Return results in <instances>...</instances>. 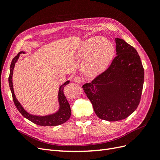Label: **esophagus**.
Returning a JSON list of instances; mask_svg holds the SVG:
<instances>
[{
	"mask_svg": "<svg viewBox=\"0 0 160 160\" xmlns=\"http://www.w3.org/2000/svg\"><path fill=\"white\" fill-rule=\"evenodd\" d=\"M83 78H82V77H81V76H75V77H74V79H73V81L75 82V83H81V82H82L83 81Z\"/></svg>",
	"mask_w": 160,
	"mask_h": 160,
	"instance_id": "obj_1",
	"label": "esophagus"
}]
</instances>
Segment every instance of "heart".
<instances>
[{
	"label": "heart",
	"mask_w": 160,
	"mask_h": 160,
	"mask_svg": "<svg viewBox=\"0 0 160 160\" xmlns=\"http://www.w3.org/2000/svg\"><path fill=\"white\" fill-rule=\"evenodd\" d=\"M114 53L115 48L111 41L103 38H92L85 42L79 57L84 61L86 73L95 75L107 69Z\"/></svg>",
	"instance_id": "b5f03b06"
}]
</instances>
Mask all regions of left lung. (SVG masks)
I'll list each match as a JSON object with an SVG mask.
<instances>
[{
	"mask_svg": "<svg viewBox=\"0 0 160 160\" xmlns=\"http://www.w3.org/2000/svg\"><path fill=\"white\" fill-rule=\"evenodd\" d=\"M116 56L108 68L83 89L98 117L116 122L137 109L142 93L144 69L134 47L115 38Z\"/></svg>",
	"mask_w": 160,
	"mask_h": 160,
	"instance_id": "8db88e82",
	"label": "left lung"
}]
</instances>
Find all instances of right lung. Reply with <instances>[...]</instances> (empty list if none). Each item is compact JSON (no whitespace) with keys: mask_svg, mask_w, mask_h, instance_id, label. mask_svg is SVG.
Returning <instances> with one entry per match:
<instances>
[{"mask_svg":"<svg viewBox=\"0 0 160 160\" xmlns=\"http://www.w3.org/2000/svg\"><path fill=\"white\" fill-rule=\"evenodd\" d=\"M22 51L18 52L17 56L14 57L11 62V69H10V74L8 77V83L9 87L12 93V99L14 101V103L17 109L18 110L19 112L21 113V115L28 119L32 123H35L37 125H41V126H55V125H59L61 124L64 123L68 120L71 114L70 105L67 101L66 97L64 94V88L67 84L69 83V81H66L64 84H62L59 88V111L54 114L49 115L46 116H37V115H32L30 113H27V111L23 109V108L18 102L17 99L14 93L13 90V85H12V74H13V69L14 65H15L16 62L17 61L19 55L21 54Z\"/></svg>","mask_w":160,"mask_h":160,"instance_id":"right-lung-1","label":"right lung"}]
</instances>
